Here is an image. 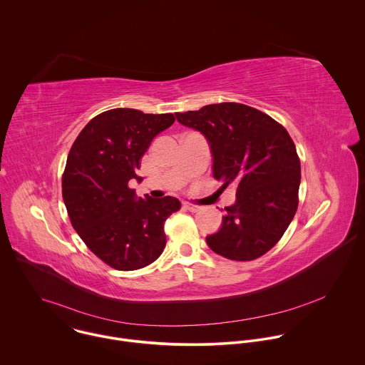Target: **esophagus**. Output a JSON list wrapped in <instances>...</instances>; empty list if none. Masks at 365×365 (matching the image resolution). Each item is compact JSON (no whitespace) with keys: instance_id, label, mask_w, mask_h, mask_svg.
Instances as JSON below:
<instances>
[{"instance_id":"34e87169","label":"esophagus","mask_w":365,"mask_h":365,"mask_svg":"<svg viewBox=\"0 0 365 365\" xmlns=\"http://www.w3.org/2000/svg\"><path fill=\"white\" fill-rule=\"evenodd\" d=\"M182 207L187 209V210H190V212H198L201 209L200 205H195V204H191V202H184Z\"/></svg>"}]
</instances>
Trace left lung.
I'll return each mask as SVG.
<instances>
[{"label": "left lung", "instance_id": "8db88e82", "mask_svg": "<svg viewBox=\"0 0 365 365\" xmlns=\"http://www.w3.org/2000/svg\"><path fill=\"white\" fill-rule=\"evenodd\" d=\"M177 120L200 130L213 156V178L237 185L209 247L229 260H256L271 250L298 209L301 161L287 129L249 105L220 103L177 112Z\"/></svg>", "mask_w": 365, "mask_h": 365}]
</instances>
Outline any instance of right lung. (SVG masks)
<instances>
[{
    "instance_id": "right-lung-1",
    "label": "right lung",
    "mask_w": 365,
    "mask_h": 365,
    "mask_svg": "<svg viewBox=\"0 0 365 365\" xmlns=\"http://www.w3.org/2000/svg\"><path fill=\"white\" fill-rule=\"evenodd\" d=\"M173 113L115 108L93 118L74 140L61 177L63 201L74 230L105 264L133 271L156 261L165 247L164 222L181 208L173 197L136 200L132 178L155 136Z\"/></svg>"
}]
</instances>
